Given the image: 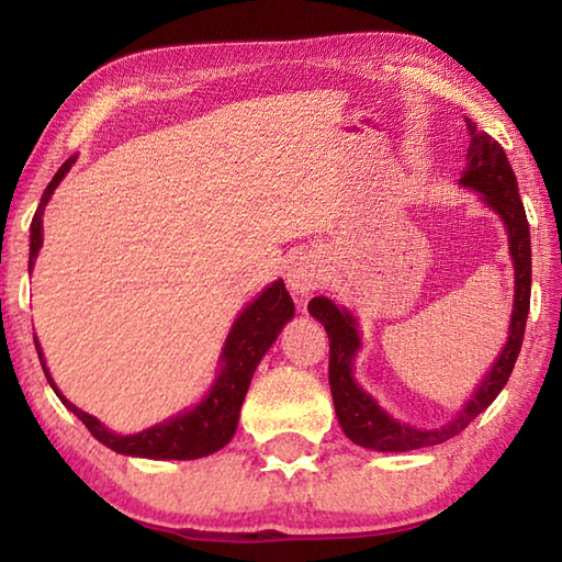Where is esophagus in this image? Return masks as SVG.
<instances>
[{"label": "esophagus", "mask_w": 562, "mask_h": 562, "mask_svg": "<svg viewBox=\"0 0 562 562\" xmlns=\"http://www.w3.org/2000/svg\"><path fill=\"white\" fill-rule=\"evenodd\" d=\"M288 284L294 294H310L312 290L319 288V270L315 260L310 258H300L292 262V268L288 272Z\"/></svg>", "instance_id": "1"}]
</instances>
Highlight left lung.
I'll return each instance as SVG.
<instances>
[{
    "label": "left lung",
    "mask_w": 562,
    "mask_h": 562,
    "mask_svg": "<svg viewBox=\"0 0 562 562\" xmlns=\"http://www.w3.org/2000/svg\"><path fill=\"white\" fill-rule=\"evenodd\" d=\"M469 126V154H465V170L461 176L463 188H473L481 193L493 213L501 215L508 231V245L513 268H516V294H513V315L508 341L498 359L493 361L491 372L475 389V394L456 414L449 424L439 429H414V426L396 422L379 406L355 376L351 364L361 347L357 319L345 307H337L329 297H315L310 302V315L317 317L327 329L329 337V389L335 398V412L341 431L351 441L372 451H414L424 446H436L461 434L475 416L486 412L493 398L506 386L508 376L516 367L518 351L526 335V319L530 310V231L526 207L518 195V180L506 158V150L498 140H493L486 131L475 128V123L465 119Z\"/></svg>",
    "instance_id": "1"
}]
</instances>
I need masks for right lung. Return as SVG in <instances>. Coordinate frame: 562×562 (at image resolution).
Masks as SVG:
<instances>
[{
  "label": "right lung",
  "mask_w": 562,
  "mask_h": 562,
  "mask_svg": "<svg viewBox=\"0 0 562 562\" xmlns=\"http://www.w3.org/2000/svg\"><path fill=\"white\" fill-rule=\"evenodd\" d=\"M76 164V156H71L66 164L56 170L52 183L46 186L42 203L36 207L32 221V235H30V270L36 260V252L42 247V215L44 205L49 203L56 186L61 178L69 173V168ZM294 317V302L290 292L284 290V282L278 280L270 288H265L258 300H252L235 319L231 335L225 339L223 355H221V374H217L211 392L203 396L201 404H195L188 412H180L178 416L168 418L164 424L150 426V429L140 434H113L103 426L97 416L81 412L79 406L66 402L59 389H56L54 379L49 376V369L44 364V355L40 341H36V355L44 367V374L49 379L56 396L61 398L64 406L74 412L76 416L87 424L93 439H99L111 451L126 453V456H140V459H176V461H190L201 459V456H211L217 449L233 439L237 429V418H240V406L250 386V379L258 369L265 351L272 347V341L284 327V322Z\"/></svg>",
  "instance_id": "1"
}]
</instances>
